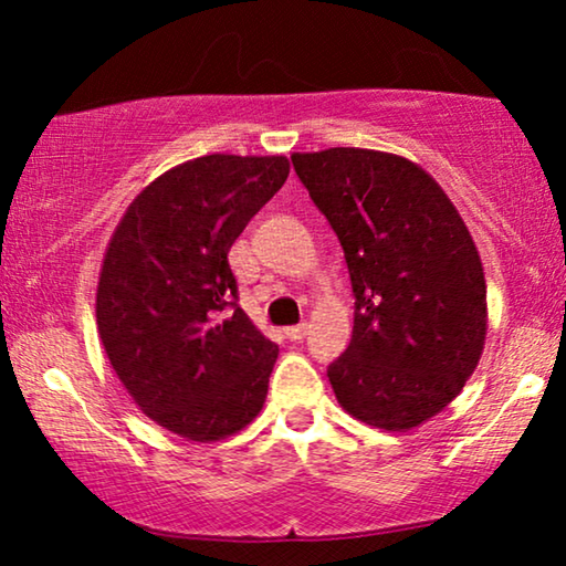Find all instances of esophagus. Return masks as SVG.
<instances>
[{
    "instance_id": "obj_1",
    "label": "esophagus",
    "mask_w": 566,
    "mask_h": 566,
    "mask_svg": "<svg viewBox=\"0 0 566 566\" xmlns=\"http://www.w3.org/2000/svg\"><path fill=\"white\" fill-rule=\"evenodd\" d=\"M306 332H308V324L306 322H301V324H293V327H285L283 329V335L291 339V343H298V339H304L306 337Z\"/></svg>"
}]
</instances>
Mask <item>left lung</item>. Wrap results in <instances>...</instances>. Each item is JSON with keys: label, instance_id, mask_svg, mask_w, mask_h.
<instances>
[{"label": "left lung", "instance_id": "left-lung-1", "mask_svg": "<svg viewBox=\"0 0 566 566\" xmlns=\"http://www.w3.org/2000/svg\"><path fill=\"white\" fill-rule=\"evenodd\" d=\"M291 161L353 283L350 345L327 366L335 397L374 428H417L455 399L484 347L486 285L467 223L394 154L337 146Z\"/></svg>", "mask_w": 566, "mask_h": 566}]
</instances>
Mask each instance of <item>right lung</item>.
<instances>
[{"label":"right lung","mask_w":566,"mask_h":566,"mask_svg":"<svg viewBox=\"0 0 566 566\" xmlns=\"http://www.w3.org/2000/svg\"><path fill=\"white\" fill-rule=\"evenodd\" d=\"M289 169L285 157L185 161L128 206L107 244V358L142 412L188 440L227 438L265 405L277 345L239 306L229 250Z\"/></svg>","instance_id":"right-lung-1"}]
</instances>
